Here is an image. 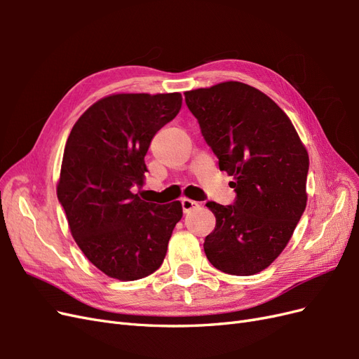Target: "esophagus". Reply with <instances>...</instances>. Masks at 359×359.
Segmentation results:
<instances>
[{"label":"esophagus","instance_id":"esophagus-1","mask_svg":"<svg viewBox=\"0 0 359 359\" xmlns=\"http://www.w3.org/2000/svg\"><path fill=\"white\" fill-rule=\"evenodd\" d=\"M181 206H182V211L184 212H190V211H193V210H196V208H199V202H196V201H191V199H182L181 201Z\"/></svg>","mask_w":359,"mask_h":359}]
</instances>
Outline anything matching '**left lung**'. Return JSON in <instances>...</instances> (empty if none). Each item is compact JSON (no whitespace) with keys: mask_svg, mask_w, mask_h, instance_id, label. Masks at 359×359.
<instances>
[{"mask_svg":"<svg viewBox=\"0 0 359 359\" xmlns=\"http://www.w3.org/2000/svg\"><path fill=\"white\" fill-rule=\"evenodd\" d=\"M184 95L236 194L232 205L206 202L215 229L205 238V255L226 274L260 273L283 252L306 210L307 151L287 115L253 86L231 81Z\"/></svg>","mask_w":359,"mask_h":359,"instance_id":"1","label":"left lung"}]
</instances>
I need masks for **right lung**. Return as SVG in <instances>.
Wrapping results in <instances>:
<instances>
[{"instance_id":"1","label":"right lung","mask_w":359,"mask_h":359,"mask_svg":"<svg viewBox=\"0 0 359 359\" xmlns=\"http://www.w3.org/2000/svg\"><path fill=\"white\" fill-rule=\"evenodd\" d=\"M180 93L115 94L94 103L73 126L64 148L58 201L76 244L102 273L123 281L160 268L180 202H145V156L158 130L181 109Z\"/></svg>"}]
</instances>
